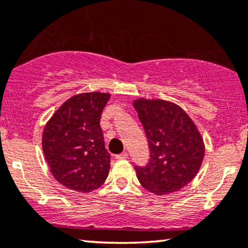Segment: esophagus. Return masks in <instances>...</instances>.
Returning a JSON list of instances; mask_svg holds the SVG:
<instances>
[{
	"label": "esophagus",
	"mask_w": 248,
	"mask_h": 248,
	"mask_svg": "<svg viewBox=\"0 0 248 248\" xmlns=\"http://www.w3.org/2000/svg\"><path fill=\"white\" fill-rule=\"evenodd\" d=\"M127 157H128V153H127V152H122L121 154L115 155V158H117V160H126Z\"/></svg>",
	"instance_id": "obj_1"
}]
</instances>
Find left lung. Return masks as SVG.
Segmentation results:
<instances>
[{"mask_svg":"<svg viewBox=\"0 0 248 248\" xmlns=\"http://www.w3.org/2000/svg\"><path fill=\"white\" fill-rule=\"evenodd\" d=\"M134 107L146 134L150 161L135 166L141 186L157 195L180 190L199 172L204 143L191 119L178 105L140 98Z\"/></svg>","mask_w":248,"mask_h":248,"instance_id":"1","label":"left lung"}]
</instances>
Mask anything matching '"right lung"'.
I'll list each match as a JSON object with an SVG mask.
<instances>
[{"mask_svg":"<svg viewBox=\"0 0 248 248\" xmlns=\"http://www.w3.org/2000/svg\"><path fill=\"white\" fill-rule=\"evenodd\" d=\"M110 94L86 93L69 98L43 131L42 146L53 177L69 189L90 193L107 180L111 155L100 120Z\"/></svg>","mask_w":248,"mask_h":248,"instance_id":"right-lung-1","label":"right lung"}]
</instances>
